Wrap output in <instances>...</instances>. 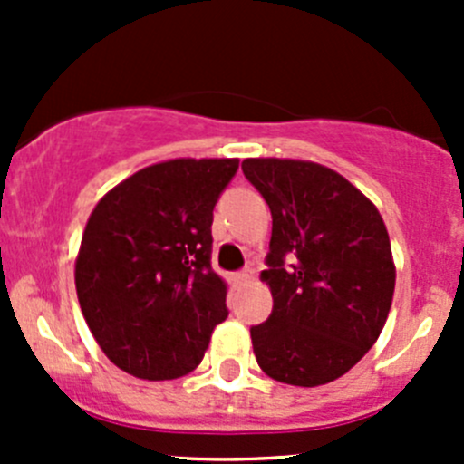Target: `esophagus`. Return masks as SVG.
<instances>
[{"instance_id":"1","label":"esophagus","mask_w":464,"mask_h":464,"mask_svg":"<svg viewBox=\"0 0 464 464\" xmlns=\"http://www.w3.org/2000/svg\"><path fill=\"white\" fill-rule=\"evenodd\" d=\"M251 278H254V271L251 269H242L237 271V274H233V283L236 285H246Z\"/></svg>"}]
</instances>
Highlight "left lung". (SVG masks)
Wrapping results in <instances>:
<instances>
[{
    "mask_svg": "<svg viewBox=\"0 0 464 464\" xmlns=\"http://www.w3.org/2000/svg\"><path fill=\"white\" fill-rule=\"evenodd\" d=\"M242 172L274 219L260 274L274 310L251 327L258 366L292 386L334 382L375 345L391 312L386 224L357 186L321 163L258 157L245 159Z\"/></svg>",
    "mask_w": 464,
    "mask_h": 464,
    "instance_id": "8db88e82",
    "label": "left lung"
}]
</instances>
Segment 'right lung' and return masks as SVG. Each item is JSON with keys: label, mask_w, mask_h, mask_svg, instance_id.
<instances>
[{"label": "right lung", "mask_w": 464, "mask_h": 464, "mask_svg": "<svg viewBox=\"0 0 464 464\" xmlns=\"http://www.w3.org/2000/svg\"><path fill=\"white\" fill-rule=\"evenodd\" d=\"M237 163H152L93 206L73 276L89 330L121 371L163 382L202 363L228 316L227 283L210 266V224Z\"/></svg>", "instance_id": "add662e5"}]
</instances>
